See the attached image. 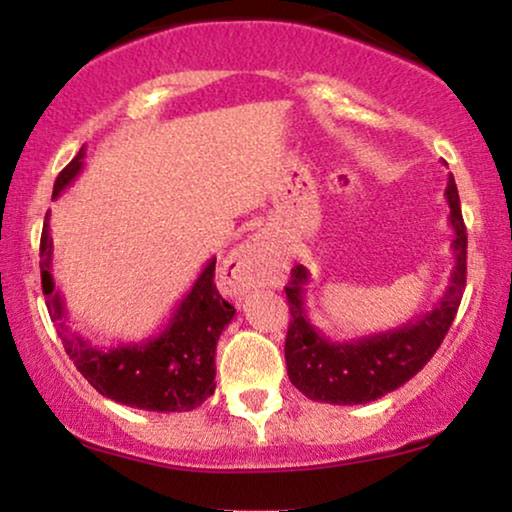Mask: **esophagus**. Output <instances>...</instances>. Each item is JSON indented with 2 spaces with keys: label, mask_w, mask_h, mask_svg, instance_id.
I'll return each instance as SVG.
<instances>
[{
  "label": "esophagus",
  "mask_w": 512,
  "mask_h": 512,
  "mask_svg": "<svg viewBox=\"0 0 512 512\" xmlns=\"http://www.w3.org/2000/svg\"><path fill=\"white\" fill-rule=\"evenodd\" d=\"M229 267H231V278H234V283L243 290L274 283L276 278L274 245L260 234L250 236L248 241L238 245L234 255H231Z\"/></svg>",
  "instance_id": "34e87169"
}]
</instances>
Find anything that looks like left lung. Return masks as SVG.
<instances>
[{"instance_id":"obj_1","label":"left lung","mask_w":512,"mask_h":512,"mask_svg":"<svg viewBox=\"0 0 512 512\" xmlns=\"http://www.w3.org/2000/svg\"><path fill=\"white\" fill-rule=\"evenodd\" d=\"M445 199L449 227L454 231V269L449 285L431 311L407 320L393 330L335 342L325 337L306 313V292L311 274L304 264L292 269L285 285L290 306V327L285 337V365L292 386L306 398L330 405H365L410 381L440 349L459 309L466 288V224L454 177L449 175Z\"/></svg>"}]
</instances>
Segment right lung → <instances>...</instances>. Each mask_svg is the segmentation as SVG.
<instances>
[{
    "instance_id": "add662e5",
    "label": "right lung",
    "mask_w": 512,
    "mask_h": 512,
    "mask_svg": "<svg viewBox=\"0 0 512 512\" xmlns=\"http://www.w3.org/2000/svg\"><path fill=\"white\" fill-rule=\"evenodd\" d=\"M86 149L67 163L56 177L53 199L72 185L84 168ZM51 210L46 213L39 269L46 309L56 323L58 337L67 356L84 374L95 391L114 403L149 412H189L206 403L215 393V349L222 330L231 323L236 309L224 302L215 285V257L196 278L192 290L175 306L173 316L159 335L142 342L117 346H93L72 330L65 311V297L53 283V238L49 231Z\"/></svg>"
}]
</instances>
